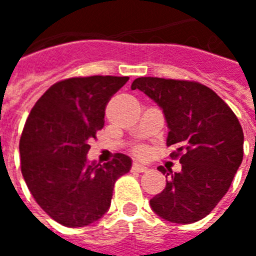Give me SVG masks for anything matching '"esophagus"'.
Segmentation results:
<instances>
[{"label": "esophagus", "instance_id": "obj_1", "mask_svg": "<svg viewBox=\"0 0 256 256\" xmlns=\"http://www.w3.org/2000/svg\"><path fill=\"white\" fill-rule=\"evenodd\" d=\"M148 168H146V165H142V164H133V166H132V170L133 172H138V173H142V172H146Z\"/></svg>", "mask_w": 256, "mask_h": 256}]
</instances>
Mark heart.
Returning a JSON list of instances; mask_svg holds the SVG:
<instances>
[{
  "label": "heart",
  "instance_id": "b5f03b06",
  "mask_svg": "<svg viewBox=\"0 0 256 256\" xmlns=\"http://www.w3.org/2000/svg\"><path fill=\"white\" fill-rule=\"evenodd\" d=\"M137 154H144V148H138V150H137Z\"/></svg>",
  "mask_w": 256,
  "mask_h": 256
}]
</instances>
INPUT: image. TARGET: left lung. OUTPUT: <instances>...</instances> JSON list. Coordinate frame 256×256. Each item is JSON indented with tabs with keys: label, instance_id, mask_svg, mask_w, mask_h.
<instances>
[{
	"label": "left lung",
	"instance_id": "obj_1",
	"mask_svg": "<svg viewBox=\"0 0 256 256\" xmlns=\"http://www.w3.org/2000/svg\"><path fill=\"white\" fill-rule=\"evenodd\" d=\"M140 90L158 104L168 123L166 146H176L182 170L150 201L152 210L172 223L188 224L209 215L230 188L242 162L244 133L234 112L206 86L160 78H138ZM159 170L165 174L164 166Z\"/></svg>",
	"mask_w": 256,
	"mask_h": 256
}]
</instances>
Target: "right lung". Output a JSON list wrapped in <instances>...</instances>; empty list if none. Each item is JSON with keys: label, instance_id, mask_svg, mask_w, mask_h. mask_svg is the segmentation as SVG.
<instances>
[{"label": "right lung", "instance_id": "right-lung-1", "mask_svg": "<svg viewBox=\"0 0 256 256\" xmlns=\"http://www.w3.org/2000/svg\"><path fill=\"white\" fill-rule=\"evenodd\" d=\"M128 78L90 76L58 82L36 102L19 151L24 182L36 202L66 228H83L110 206L118 178L132 159L115 154L106 164L88 162V141L104 128L106 104Z\"/></svg>", "mask_w": 256, "mask_h": 256}]
</instances>
